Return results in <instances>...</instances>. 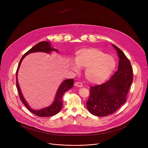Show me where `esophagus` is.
<instances>
[{"mask_svg": "<svg viewBox=\"0 0 148 148\" xmlns=\"http://www.w3.org/2000/svg\"><path fill=\"white\" fill-rule=\"evenodd\" d=\"M74 86H76V87H82L83 86L81 82H75Z\"/></svg>", "mask_w": 148, "mask_h": 148, "instance_id": "34e87169", "label": "esophagus"}]
</instances>
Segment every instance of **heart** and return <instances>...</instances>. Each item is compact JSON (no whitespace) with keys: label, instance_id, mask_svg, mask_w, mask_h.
Segmentation results:
<instances>
[{"label":"heart","instance_id":"obj_1","mask_svg":"<svg viewBox=\"0 0 148 148\" xmlns=\"http://www.w3.org/2000/svg\"><path fill=\"white\" fill-rule=\"evenodd\" d=\"M71 66L75 71L79 68H86L87 79L92 84H100L112 74L115 67V61L112 56L98 49L87 47L76 51L75 63L72 62Z\"/></svg>","mask_w":148,"mask_h":148}]
</instances>
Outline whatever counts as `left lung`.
I'll list each match as a JSON object with an SVG mask.
<instances>
[{"mask_svg": "<svg viewBox=\"0 0 148 148\" xmlns=\"http://www.w3.org/2000/svg\"><path fill=\"white\" fill-rule=\"evenodd\" d=\"M113 46L119 58L118 70L107 82L90 87L87 107L91 114L97 116L112 114L125 103L133 81L130 60L118 47Z\"/></svg>", "mask_w": 148, "mask_h": 148, "instance_id": "1", "label": "left lung"}]
</instances>
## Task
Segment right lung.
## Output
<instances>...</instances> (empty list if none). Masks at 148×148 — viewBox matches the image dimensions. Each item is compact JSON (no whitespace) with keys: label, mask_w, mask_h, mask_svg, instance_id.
I'll return each mask as SVG.
<instances>
[{"label":"right lung","mask_w":148,"mask_h":148,"mask_svg":"<svg viewBox=\"0 0 148 148\" xmlns=\"http://www.w3.org/2000/svg\"><path fill=\"white\" fill-rule=\"evenodd\" d=\"M51 51H56L58 52V50L53 49L50 45V43L47 41H41L34 46H33L31 49H30L28 51H27L20 59V61L19 62V64L18 65L17 71L16 73V87L18 91V96L20 97V100L23 103L25 106L33 114L40 116V117H47V116H53L57 114H58L60 110H61L62 106V97L64 94L69 89L73 87L74 85V79H68L63 81L62 84L60 85V87L58 88V90L57 92L55 100L54 102L52 103L50 107L42 109L40 110H33L32 108L29 107V105H27V103L26 102V100L23 98L22 92L20 91V89L19 87V86L17 82V71L18 70V68L20 67V65L22 62L23 59L25 58L26 56L29 54V53H34V52H45L47 53H50Z\"/></svg>","instance_id":"obj_1"}]
</instances>
